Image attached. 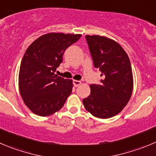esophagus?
<instances>
[{
    "label": "esophagus",
    "mask_w": 156,
    "mask_h": 156,
    "mask_svg": "<svg viewBox=\"0 0 156 156\" xmlns=\"http://www.w3.org/2000/svg\"><path fill=\"white\" fill-rule=\"evenodd\" d=\"M73 83L74 87H79V86L81 85V81H79V80H73Z\"/></svg>",
    "instance_id": "34e87169"
}]
</instances>
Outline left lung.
<instances>
[{
	"instance_id": "8db88e82",
	"label": "left lung",
	"mask_w": 156,
	"mask_h": 156,
	"mask_svg": "<svg viewBox=\"0 0 156 156\" xmlns=\"http://www.w3.org/2000/svg\"><path fill=\"white\" fill-rule=\"evenodd\" d=\"M93 64L101 71L100 84L90 86V95L83 99L89 112L100 119L119 113L129 101L133 90L131 63L123 48L115 41L99 35H87Z\"/></svg>"
}]
</instances>
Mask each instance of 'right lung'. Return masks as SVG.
<instances>
[{
  "instance_id": "add662e5",
  "label": "right lung",
  "mask_w": 156,
  "mask_h": 156,
  "mask_svg": "<svg viewBox=\"0 0 156 156\" xmlns=\"http://www.w3.org/2000/svg\"><path fill=\"white\" fill-rule=\"evenodd\" d=\"M80 37L81 34L50 33L27 49L19 71V90L25 105L36 115L47 116L59 111L72 93V80L55 72L66 48Z\"/></svg>"
}]
</instances>
